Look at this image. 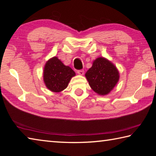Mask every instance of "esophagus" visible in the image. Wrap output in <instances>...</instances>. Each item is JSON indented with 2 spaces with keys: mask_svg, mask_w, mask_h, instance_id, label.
<instances>
[{
  "mask_svg": "<svg viewBox=\"0 0 156 156\" xmlns=\"http://www.w3.org/2000/svg\"><path fill=\"white\" fill-rule=\"evenodd\" d=\"M77 73H78L79 75H80V76H83L84 75V70H78L77 71Z\"/></svg>",
  "mask_w": 156,
  "mask_h": 156,
  "instance_id": "1",
  "label": "esophagus"
}]
</instances>
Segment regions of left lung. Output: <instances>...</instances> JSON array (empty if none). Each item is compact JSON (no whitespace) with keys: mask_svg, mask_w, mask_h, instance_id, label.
I'll use <instances>...</instances> for the list:
<instances>
[{"mask_svg":"<svg viewBox=\"0 0 156 156\" xmlns=\"http://www.w3.org/2000/svg\"><path fill=\"white\" fill-rule=\"evenodd\" d=\"M85 77L92 90L100 96H106L118 83L120 73L110 60L98 57L94 60L91 67L85 73Z\"/></svg>","mask_w":156,"mask_h":156,"instance_id":"1","label":"left lung"}]
</instances>
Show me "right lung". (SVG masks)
I'll return each instance as SVG.
<instances>
[{
    "label": "right lung",
    "instance_id": "add662e5",
    "mask_svg": "<svg viewBox=\"0 0 156 156\" xmlns=\"http://www.w3.org/2000/svg\"><path fill=\"white\" fill-rule=\"evenodd\" d=\"M76 76L72 68L63 64L56 56L49 59L44 66L43 81L46 87L58 93L67 87L69 83Z\"/></svg>",
    "mask_w": 156,
    "mask_h": 156
}]
</instances>
